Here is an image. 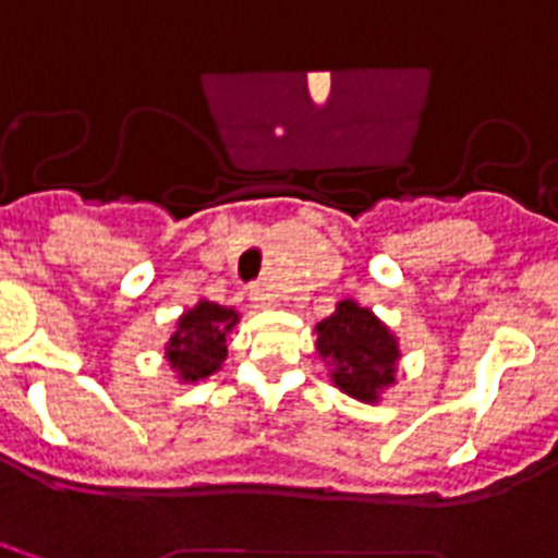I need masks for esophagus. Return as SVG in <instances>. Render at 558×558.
Wrapping results in <instances>:
<instances>
[{
  "label": "esophagus",
  "instance_id": "34e87169",
  "mask_svg": "<svg viewBox=\"0 0 558 558\" xmlns=\"http://www.w3.org/2000/svg\"><path fill=\"white\" fill-rule=\"evenodd\" d=\"M250 300H252V306H255V308L275 306V294L269 292L266 286H260V283L252 286V289H250Z\"/></svg>",
  "mask_w": 558,
  "mask_h": 558
}]
</instances>
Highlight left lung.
I'll use <instances>...</instances> for the list:
<instances>
[{
  "mask_svg": "<svg viewBox=\"0 0 558 558\" xmlns=\"http://www.w3.org/2000/svg\"><path fill=\"white\" fill-rule=\"evenodd\" d=\"M317 351L333 365V385L353 399L376 401L396 381V337L353 300H342L331 317L317 323Z\"/></svg>",
  "mask_w": 558,
  "mask_h": 558,
  "instance_id": "8db88e82",
  "label": "left lung"
}]
</instances>
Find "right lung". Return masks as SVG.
Here are the masks:
<instances>
[{
  "label": "right lung",
  "instance_id": "obj_1",
  "mask_svg": "<svg viewBox=\"0 0 558 558\" xmlns=\"http://www.w3.org/2000/svg\"><path fill=\"white\" fill-rule=\"evenodd\" d=\"M235 323L239 314L210 300H202L196 308L182 314L165 348V356L179 379L198 381L219 371L227 356V333Z\"/></svg>",
  "mask_w": 558,
  "mask_h": 558
}]
</instances>
